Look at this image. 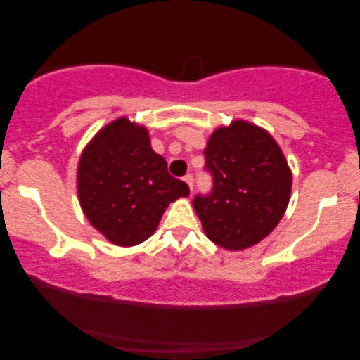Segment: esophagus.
Instances as JSON below:
<instances>
[{"instance_id":"1","label":"esophagus","mask_w":360,"mask_h":360,"mask_svg":"<svg viewBox=\"0 0 360 360\" xmlns=\"http://www.w3.org/2000/svg\"><path fill=\"white\" fill-rule=\"evenodd\" d=\"M184 180L186 181V185H188V188H190V191H193V175H191V174H188V175H185V176H184Z\"/></svg>"}]
</instances>
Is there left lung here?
<instances>
[{"label": "left lung", "mask_w": 360, "mask_h": 360, "mask_svg": "<svg viewBox=\"0 0 360 360\" xmlns=\"http://www.w3.org/2000/svg\"><path fill=\"white\" fill-rule=\"evenodd\" d=\"M205 169L213 190L196 195L193 208L210 240L243 250L277 228L292 193V170L267 131L243 120L218 127L206 144Z\"/></svg>", "instance_id": "obj_1"}]
</instances>
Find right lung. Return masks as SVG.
I'll use <instances>...</instances> for the list:
<instances>
[{
	"label": "right lung",
	"instance_id": "right-lung-1",
	"mask_svg": "<svg viewBox=\"0 0 360 360\" xmlns=\"http://www.w3.org/2000/svg\"><path fill=\"white\" fill-rule=\"evenodd\" d=\"M83 213L110 243L129 248L150 238L172 201L188 196L185 181L167 172L149 131L127 117L103 127L82 152L77 172Z\"/></svg>",
	"mask_w": 360,
	"mask_h": 360
}]
</instances>
